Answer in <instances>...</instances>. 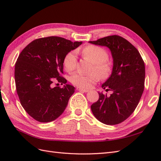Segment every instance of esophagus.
Listing matches in <instances>:
<instances>
[{
    "label": "esophagus",
    "instance_id": "34e87169",
    "mask_svg": "<svg viewBox=\"0 0 161 161\" xmlns=\"http://www.w3.org/2000/svg\"><path fill=\"white\" fill-rule=\"evenodd\" d=\"M77 91H81V92H88V91H89L88 90H87V89H85V88H81V87H77Z\"/></svg>",
    "mask_w": 161,
    "mask_h": 161
}]
</instances>
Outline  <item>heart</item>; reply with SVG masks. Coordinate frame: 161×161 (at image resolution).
<instances>
[{"mask_svg": "<svg viewBox=\"0 0 161 161\" xmlns=\"http://www.w3.org/2000/svg\"><path fill=\"white\" fill-rule=\"evenodd\" d=\"M78 53V51H76ZM81 54L93 64V69L97 73H92L84 75L81 73H75L70 77V81L74 85L81 88H88L98 81L99 76L101 79H106L111 73V66L107 62L108 54L103 48L94 45H89L84 47L81 51ZM64 66L67 71H72L75 69L77 64V55L75 51H70L64 58Z\"/></svg>", "mask_w": 161, "mask_h": 161, "instance_id": "1", "label": "heart"}]
</instances>
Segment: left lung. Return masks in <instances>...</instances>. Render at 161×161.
I'll return each instance as SVG.
<instances>
[{
  "mask_svg": "<svg viewBox=\"0 0 161 161\" xmlns=\"http://www.w3.org/2000/svg\"><path fill=\"white\" fill-rule=\"evenodd\" d=\"M88 42L108 47L113 59L112 73L102 86L113 93L108 96L98 92L99 99L92 104L91 110L104 124H119L128 119L139 104L144 91V62L136 48L121 36H107Z\"/></svg>",
  "mask_w": 161,
  "mask_h": 161,
  "instance_id": "obj_1",
  "label": "left lung"
}]
</instances>
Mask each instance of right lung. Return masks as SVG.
<instances>
[{
	"label": "right lung",
	"mask_w": 161,
	"mask_h": 161,
	"mask_svg": "<svg viewBox=\"0 0 161 161\" xmlns=\"http://www.w3.org/2000/svg\"><path fill=\"white\" fill-rule=\"evenodd\" d=\"M81 44L57 36L39 38L18 56L14 71L17 94L22 106L36 121H53L65 110L75 87L61 76L64 58ZM55 80L64 86L52 87Z\"/></svg>",
	"instance_id": "add662e5"
}]
</instances>
